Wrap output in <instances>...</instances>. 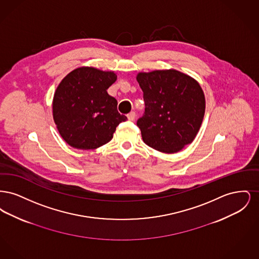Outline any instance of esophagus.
<instances>
[{
  "label": "esophagus",
  "mask_w": 259,
  "mask_h": 259,
  "mask_svg": "<svg viewBox=\"0 0 259 259\" xmlns=\"http://www.w3.org/2000/svg\"><path fill=\"white\" fill-rule=\"evenodd\" d=\"M127 117H128V119L130 120V121H133L134 119H135L136 117V113L134 111H131L130 113H128L127 114Z\"/></svg>",
  "instance_id": "obj_1"
}]
</instances>
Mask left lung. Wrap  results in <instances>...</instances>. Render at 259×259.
Segmentation results:
<instances>
[{
    "instance_id": "8db88e82",
    "label": "left lung",
    "mask_w": 259,
    "mask_h": 259,
    "mask_svg": "<svg viewBox=\"0 0 259 259\" xmlns=\"http://www.w3.org/2000/svg\"><path fill=\"white\" fill-rule=\"evenodd\" d=\"M136 78L146 105L145 115L137 121L145 144L164 153H176L192 143L206 109L197 80L174 69L141 72Z\"/></svg>"
}]
</instances>
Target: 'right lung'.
Wrapping results in <instances>:
<instances>
[{
    "label": "right lung",
    "mask_w": 259,
    "mask_h": 259,
    "mask_svg": "<svg viewBox=\"0 0 259 259\" xmlns=\"http://www.w3.org/2000/svg\"><path fill=\"white\" fill-rule=\"evenodd\" d=\"M117 79L111 71L79 67L67 74L52 101L53 120L63 140L76 149H95L109 143L127 117L107 89Z\"/></svg>",
    "instance_id": "right-lung-1"
}]
</instances>
